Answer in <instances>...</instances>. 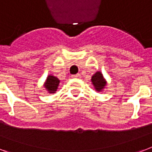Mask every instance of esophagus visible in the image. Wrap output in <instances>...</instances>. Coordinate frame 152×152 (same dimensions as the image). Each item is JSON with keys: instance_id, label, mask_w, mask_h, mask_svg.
I'll return each instance as SVG.
<instances>
[{"instance_id": "1", "label": "esophagus", "mask_w": 152, "mask_h": 152, "mask_svg": "<svg viewBox=\"0 0 152 152\" xmlns=\"http://www.w3.org/2000/svg\"><path fill=\"white\" fill-rule=\"evenodd\" d=\"M72 77H73V78H76V79H80L81 78V75L80 74H76V75H73V76H72Z\"/></svg>"}]
</instances>
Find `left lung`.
<instances>
[{
  "instance_id": "left-lung-1",
  "label": "left lung",
  "mask_w": 152,
  "mask_h": 152,
  "mask_svg": "<svg viewBox=\"0 0 152 152\" xmlns=\"http://www.w3.org/2000/svg\"><path fill=\"white\" fill-rule=\"evenodd\" d=\"M91 81L95 91L98 92H102L107 85V81H106V79L104 78L102 73L99 71L96 72L91 76Z\"/></svg>"
}]
</instances>
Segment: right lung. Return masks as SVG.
I'll use <instances>...</instances> for the list:
<instances>
[{"label":"right lung","mask_w":152,"mask_h":152,"mask_svg":"<svg viewBox=\"0 0 152 152\" xmlns=\"http://www.w3.org/2000/svg\"><path fill=\"white\" fill-rule=\"evenodd\" d=\"M60 82L61 81H60L59 79L50 74L46 77V80H45L43 86L47 92L50 93V94H54L58 88Z\"/></svg>","instance_id":"obj_1"}]
</instances>
